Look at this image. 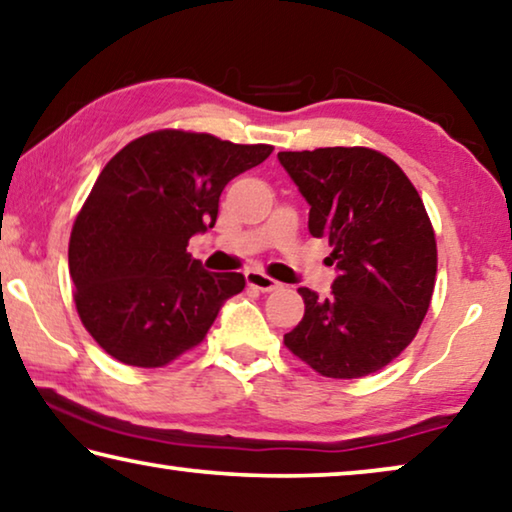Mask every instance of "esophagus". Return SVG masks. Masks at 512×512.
I'll return each instance as SVG.
<instances>
[{
	"instance_id": "1",
	"label": "esophagus",
	"mask_w": 512,
	"mask_h": 512,
	"mask_svg": "<svg viewBox=\"0 0 512 512\" xmlns=\"http://www.w3.org/2000/svg\"><path fill=\"white\" fill-rule=\"evenodd\" d=\"M246 280L250 287L259 289V292H273V289L280 287L278 280L264 276V273H259V271H246Z\"/></svg>"
}]
</instances>
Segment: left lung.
<instances>
[{"label": "left lung", "instance_id": "8db88e82", "mask_svg": "<svg viewBox=\"0 0 512 512\" xmlns=\"http://www.w3.org/2000/svg\"><path fill=\"white\" fill-rule=\"evenodd\" d=\"M278 160L310 204V234L333 246L338 271L326 299L299 289L305 315L285 345L324 377L372 375L414 340L430 308L437 241L421 195L375 149L280 151Z\"/></svg>", "mask_w": 512, "mask_h": 512}]
</instances>
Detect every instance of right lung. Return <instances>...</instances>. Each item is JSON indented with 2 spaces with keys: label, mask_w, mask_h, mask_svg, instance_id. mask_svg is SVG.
I'll return each mask as SVG.
<instances>
[{
  "label": "right lung",
  "mask_w": 512,
  "mask_h": 512,
  "mask_svg": "<svg viewBox=\"0 0 512 512\" xmlns=\"http://www.w3.org/2000/svg\"><path fill=\"white\" fill-rule=\"evenodd\" d=\"M269 144L156 131L114 156L75 218L68 269L75 308L98 345L160 368L204 340L241 273H211L188 239L216 225L223 188L269 158Z\"/></svg>",
  "instance_id": "1"
}]
</instances>
